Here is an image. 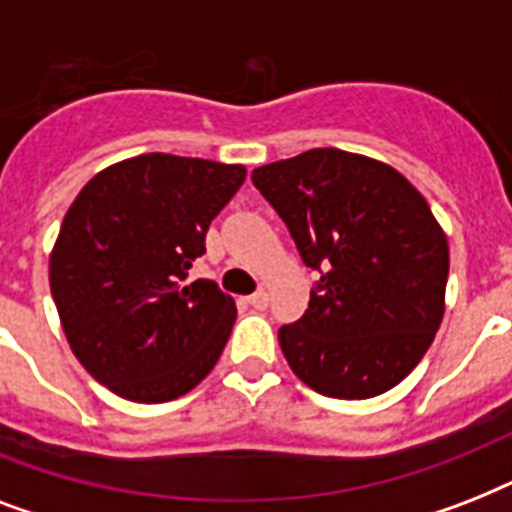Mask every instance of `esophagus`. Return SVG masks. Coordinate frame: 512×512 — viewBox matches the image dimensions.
Instances as JSON below:
<instances>
[{"label":"esophagus","mask_w":512,"mask_h":512,"mask_svg":"<svg viewBox=\"0 0 512 512\" xmlns=\"http://www.w3.org/2000/svg\"><path fill=\"white\" fill-rule=\"evenodd\" d=\"M247 303L252 305V308H257V311H263V308H268V292H255V295H249L247 297Z\"/></svg>","instance_id":"1"}]
</instances>
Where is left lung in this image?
Segmentation results:
<instances>
[{"label":"left lung","mask_w":512,"mask_h":512,"mask_svg":"<svg viewBox=\"0 0 512 512\" xmlns=\"http://www.w3.org/2000/svg\"><path fill=\"white\" fill-rule=\"evenodd\" d=\"M252 183L321 273L303 319L279 329L292 372L345 401L396 388L446 308L449 241L425 196L390 164L340 148L257 167Z\"/></svg>","instance_id":"obj_1"}]
</instances>
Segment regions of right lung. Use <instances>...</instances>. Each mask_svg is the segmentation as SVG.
Masks as SVG:
<instances>
[{"label": "right lung", "instance_id": "1", "mask_svg": "<svg viewBox=\"0 0 512 512\" xmlns=\"http://www.w3.org/2000/svg\"><path fill=\"white\" fill-rule=\"evenodd\" d=\"M244 177V164L140 154L100 170L68 207L52 300L79 364L116 396L162 404L215 369L236 303L188 271Z\"/></svg>", "mask_w": 512, "mask_h": 512}]
</instances>
